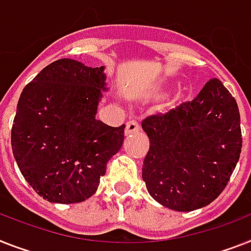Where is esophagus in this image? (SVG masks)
I'll return each instance as SVG.
<instances>
[{
	"instance_id": "obj_1",
	"label": "esophagus",
	"mask_w": 251,
	"mask_h": 251,
	"mask_svg": "<svg viewBox=\"0 0 251 251\" xmlns=\"http://www.w3.org/2000/svg\"><path fill=\"white\" fill-rule=\"evenodd\" d=\"M139 131V125L134 121H129L126 124V129H125V135H131L134 132Z\"/></svg>"
}]
</instances>
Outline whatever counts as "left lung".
Listing matches in <instances>:
<instances>
[{
  "mask_svg": "<svg viewBox=\"0 0 251 251\" xmlns=\"http://www.w3.org/2000/svg\"><path fill=\"white\" fill-rule=\"evenodd\" d=\"M142 127L150 138L142 176L158 203L192 211L223 192L242 138L237 103L222 81L210 79L193 100L151 116Z\"/></svg>",
  "mask_w": 251,
  "mask_h": 251,
  "instance_id": "left-lung-1",
  "label": "left lung"
}]
</instances>
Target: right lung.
Masks as SVG:
<instances>
[{
    "instance_id": "right-lung-1",
    "label": "right lung",
    "mask_w": 251,
    "mask_h": 251,
    "mask_svg": "<svg viewBox=\"0 0 251 251\" xmlns=\"http://www.w3.org/2000/svg\"><path fill=\"white\" fill-rule=\"evenodd\" d=\"M104 67L73 59L45 67L20 94L11 130L14 158L29 185L55 203L82 202L97 192L124 129L95 119L108 91Z\"/></svg>"
}]
</instances>
